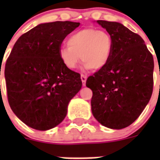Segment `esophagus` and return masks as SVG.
<instances>
[{"instance_id": "1", "label": "esophagus", "mask_w": 160, "mask_h": 160, "mask_svg": "<svg viewBox=\"0 0 160 160\" xmlns=\"http://www.w3.org/2000/svg\"><path fill=\"white\" fill-rule=\"evenodd\" d=\"M81 79H82V85H83V86H86V82H87V75L82 74V75H81Z\"/></svg>"}]
</instances>
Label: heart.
I'll return each mask as SVG.
<instances>
[{"mask_svg":"<svg viewBox=\"0 0 160 160\" xmlns=\"http://www.w3.org/2000/svg\"><path fill=\"white\" fill-rule=\"evenodd\" d=\"M67 47L61 48L58 56L67 69H75L81 62L87 68L98 70L108 62L113 42L111 36L102 30L84 29L74 32L68 38Z\"/></svg>","mask_w":160,"mask_h":160,"instance_id":"b5f03b06","label":"heart"}]
</instances>
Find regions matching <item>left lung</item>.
<instances>
[{
  "mask_svg": "<svg viewBox=\"0 0 160 160\" xmlns=\"http://www.w3.org/2000/svg\"><path fill=\"white\" fill-rule=\"evenodd\" d=\"M113 42L105 66L87 78L91 111L106 128L122 129L135 122L153 90L154 60L143 39L122 24L98 20Z\"/></svg>",
  "mask_w": 160,
  "mask_h": 160,
  "instance_id": "1",
  "label": "left lung"
}]
</instances>
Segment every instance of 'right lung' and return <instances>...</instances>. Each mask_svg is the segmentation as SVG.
Returning <instances> with one entry per match:
<instances>
[{"label":"right lung","mask_w":160,"mask_h":160,"mask_svg":"<svg viewBox=\"0 0 160 160\" xmlns=\"http://www.w3.org/2000/svg\"><path fill=\"white\" fill-rule=\"evenodd\" d=\"M79 22L42 23L20 37L6 61L9 106L29 128L47 131L62 122L68 104L82 88L81 76L61 62L63 40Z\"/></svg>","instance_id":"add662e5"}]
</instances>
